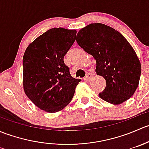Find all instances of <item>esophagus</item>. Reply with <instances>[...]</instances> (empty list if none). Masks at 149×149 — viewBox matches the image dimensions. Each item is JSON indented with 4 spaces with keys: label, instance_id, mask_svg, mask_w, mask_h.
Masks as SVG:
<instances>
[{
    "label": "esophagus",
    "instance_id": "obj_1",
    "mask_svg": "<svg viewBox=\"0 0 149 149\" xmlns=\"http://www.w3.org/2000/svg\"><path fill=\"white\" fill-rule=\"evenodd\" d=\"M92 77H93V74H91V73H87L85 79L86 81H90L91 79H92Z\"/></svg>",
    "mask_w": 149,
    "mask_h": 149
}]
</instances>
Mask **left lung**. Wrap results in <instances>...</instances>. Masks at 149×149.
<instances>
[{"instance_id":"obj_1","label":"left lung","mask_w":149,"mask_h":149,"mask_svg":"<svg viewBox=\"0 0 149 149\" xmlns=\"http://www.w3.org/2000/svg\"><path fill=\"white\" fill-rule=\"evenodd\" d=\"M76 41L94 57L96 73L106 80L100 98L113 104L129 100L139 86L141 65L127 40L115 29L94 23L79 30Z\"/></svg>"}]
</instances>
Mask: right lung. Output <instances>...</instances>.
Instances as JSON below:
<instances>
[{
  "label": "right lung",
  "mask_w": 149,
  "mask_h": 149,
  "mask_svg": "<svg viewBox=\"0 0 149 149\" xmlns=\"http://www.w3.org/2000/svg\"><path fill=\"white\" fill-rule=\"evenodd\" d=\"M76 35V29H50L30 43L24 54V92L45 112L54 113L65 107L81 81L72 77L63 61Z\"/></svg>",
  "instance_id": "1"
}]
</instances>
